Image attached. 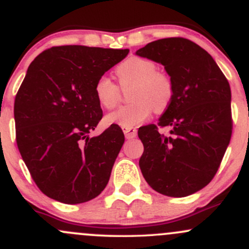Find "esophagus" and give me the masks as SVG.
Here are the masks:
<instances>
[{"label": "esophagus", "mask_w": 249, "mask_h": 249, "mask_svg": "<svg viewBox=\"0 0 249 249\" xmlns=\"http://www.w3.org/2000/svg\"><path fill=\"white\" fill-rule=\"evenodd\" d=\"M123 131H124L125 137L127 139H132L137 136V130L135 127H123Z\"/></svg>", "instance_id": "1"}]
</instances>
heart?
I'll use <instances>...</instances> for the list:
<instances>
[{
	"label": "heart",
	"mask_w": 249,
	"mask_h": 249,
	"mask_svg": "<svg viewBox=\"0 0 249 249\" xmlns=\"http://www.w3.org/2000/svg\"><path fill=\"white\" fill-rule=\"evenodd\" d=\"M116 74L122 86L133 84L129 97L132 103L108 113L105 118L107 124L137 126L146 122L154 110H165L173 99V80L166 73L157 71L151 60L131 56L118 65ZM94 95L103 107L112 108L119 100V89L107 75H102L95 81Z\"/></svg>",
	"instance_id": "b5f03b06"
}]
</instances>
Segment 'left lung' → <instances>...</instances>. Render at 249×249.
<instances>
[{
  "label": "left lung",
  "instance_id": "8db88e82",
  "mask_svg": "<svg viewBox=\"0 0 249 249\" xmlns=\"http://www.w3.org/2000/svg\"><path fill=\"white\" fill-rule=\"evenodd\" d=\"M136 54L164 66L173 99L157 125L138 130L142 174L157 193L184 197L206 187L220 168L233 130L231 87L210 54L184 37L147 43ZM168 126V135L159 129Z\"/></svg>",
  "mask_w": 249,
  "mask_h": 249
}]
</instances>
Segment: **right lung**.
I'll return each instance as SVG.
<instances>
[{
	"instance_id": "add662e5",
	"label": "right lung",
	"mask_w": 249,
	"mask_h": 249,
	"mask_svg": "<svg viewBox=\"0 0 249 249\" xmlns=\"http://www.w3.org/2000/svg\"><path fill=\"white\" fill-rule=\"evenodd\" d=\"M129 49L56 46L29 65L14 103L16 144L33 181L48 197L84 203L105 189L124 133L103 118L94 85Z\"/></svg>"
}]
</instances>
